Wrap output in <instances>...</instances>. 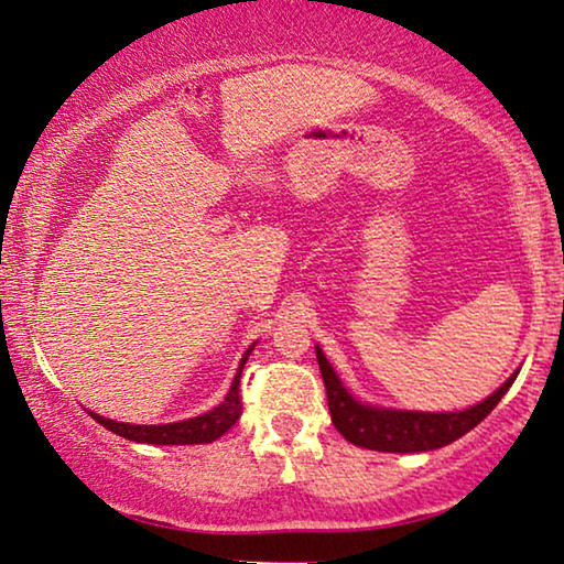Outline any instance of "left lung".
I'll return each mask as SVG.
<instances>
[{"label":"left lung","instance_id":"1","mask_svg":"<svg viewBox=\"0 0 564 564\" xmlns=\"http://www.w3.org/2000/svg\"><path fill=\"white\" fill-rule=\"evenodd\" d=\"M315 357H318V367L323 375V384H326L328 395V411L330 421L338 434L354 446L375 452H431L442 449V446L457 442L467 431H473L488 413L500 403L511 388L516 375L513 372L500 388L467 411L457 413H423V411H392V408H377L367 405L351 395L338 380L334 367L328 365L326 354L321 346H315Z\"/></svg>","mask_w":564,"mask_h":564}]
</instances>
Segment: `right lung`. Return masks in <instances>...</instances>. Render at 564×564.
Segmentation results:
<instances>
[{"label": "right lung", "instance_id": "right-lung-1", "mask_svg": "<svg viewBox=\"0 0 564 564\" xmlns=\"http://www.w3.org/2000/svg\"><path fill=\"white\" fill-rule=\"evenodd\" d=\"M253 346H249L241 357V365H238V372L234 377V382H230L226 400H223L218 408H213V411L195 415V419H187V421L161 423V426H133V423L105 419V415L99 413H91V419H95L99 426L110 429L112 434L130 438V442H138V444H210L215 438L226 434V431L241 419V390H238V384H241L243 365L246 359H249V354L253 351Z\"/></svg>", "mask_w": 564, "mask_h": 564}]
</instances>
